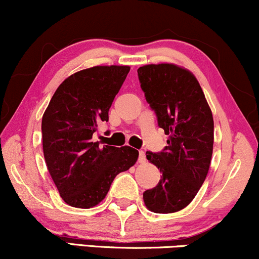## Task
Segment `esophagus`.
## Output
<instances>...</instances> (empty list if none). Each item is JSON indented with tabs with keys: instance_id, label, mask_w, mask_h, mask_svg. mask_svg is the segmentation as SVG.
Listing matches in <instances>:
<instances>
[{
	"instance_id": "obj_1",
	"label": "esophagus",
	"mask_w": 259,
	"mask_h": 259,
	"mask_svg": "<svg viewBox=\"0 0 259 259\" xmlns=\"http://www.w3.org/2000/svg\"><path fill=\"white\" fill-rule=\"evenodd\" d=\"M145 161V154L143 150H139V156H138V162H144Z\"/></svg>"
}]
</instances>
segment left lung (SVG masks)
<instances>
[{"label": "left lung", "instance_id": "obj_1", "mask_svg": "<svg viewBox=\"0 0 259 259\" xmlns=\"http://www.w3.org/2000/svg\"><path fill=\"white\" fill-rule=\"evenodd\" d=\"M137 72L145 100L168 136L162 152H147V159L162 176L143 193L145 207L154 213H175L192 202L207 177L213 154V115L198 80L187 69L160 63L139 67Z\"/></svg>", "mask_w": 259, "mask_h": 259}]
</instances>
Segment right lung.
Masks as SVG:
<instances>
[{
	"instance_id": "1",
	"label": "right lung",
	"mask_w": 259,
	"mask_h": 259,
	"mask_svg": "<svg viewBox=\"0 0 259 259\" xmlns=\"http://www.w3.org/2000/svg\"><path fill=\"white\" fill-rule=\"evenodd\" d=\"M130 72L128 66H95L60 84L41 121L46 166L67 204L92 208L109 192L120 172L138 159V150L93 142Z\"/></svg>"
}]
</instances>
